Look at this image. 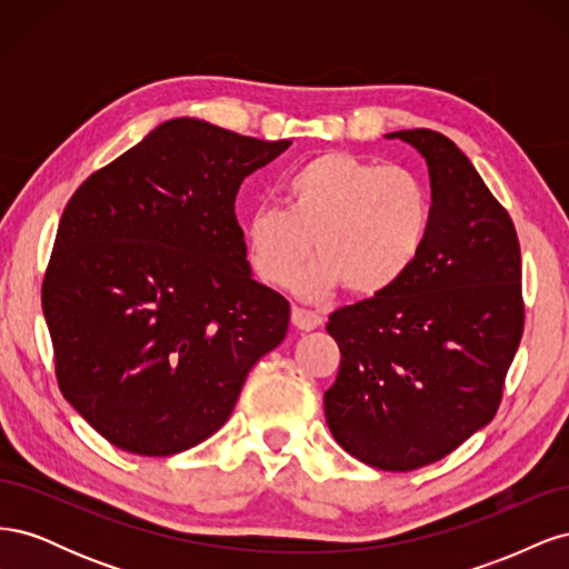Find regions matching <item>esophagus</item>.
<instances>
[{
    "label": "esophagus",
    "instance_id": "34e87169",
    "mask_svg": "<svg viewBox=\"0 0 569 569\" xmlns=\"http://www.w3.org/2000/svg\"><path fill=\"white\" fill-rule=\"evenodd\" d=\"M322 322L325 320L313 311H306V308H299V306L291 308V325H295L301 332H313Z\"/></svg>",
    "mask_w": 569,
    "mask_h": 569
}]
</instances>
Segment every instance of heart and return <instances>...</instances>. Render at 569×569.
Here are the masks:
<instances>
[{
	"mask_svg": "<svg viewBox=\"0 0 569 569\" xmlns=\"http://www.w3.org/2000/svg\"><path fill=\"white\" fill-rule=\"evenodd\" d=\"M282 206H261L247 222V258L256 278L289 287L311 258L303 289L339 284L368 299L389 291L420 258L435 203L429 184L403 166L351 151H325L280 182Z\"/></svg>",
	"mask_w": 569,
	"mask_h": 569,
	"instance_id": "obj_1",
	"label": "heart"
}]
</instances>
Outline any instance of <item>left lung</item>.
I'll list each match as a JSON object with an SVG mask.
<instances>
[{
    "mask_svg": "<svg viewBox=\"0 0 569 569\" xmlns=\"http://www.w3.org/2000/svg\"><path fill=\"white\" fill-rule=\"evenodd\" d=\"M387 137L425 157L432 228L389 291L330 316L341 363L325 418L353 458L410 472L456 451L501 406L525 330L522 261L512 218L449 137Z\"/></svg>",
    "mask_w": 569,
    "mask_h": 569,
    "instance_id": "left-lung-1",
    "label": "left lung"
}]
</instances>
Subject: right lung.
<instances>
[{
  "instance_id": "right-lung-1",
  "label": "right lung",
  "mask_w": 569,
  "mask_h": 569,
  "mask_svg": "<svg viewBox=\"0 0 569 569\" xmlns=\"http://www.w3.org/2000/svg\"><path fill=\"white\" fill-rule=\"evenodd\" d=\"M289 144L176 118L66 203L42 280L57 382L118 449L209 439L287 337L289 301L251 278L234 199Z\"/></svg>"
}]
</instances>
